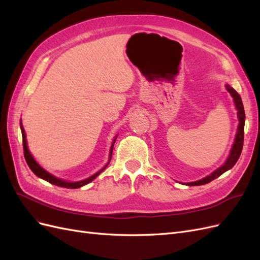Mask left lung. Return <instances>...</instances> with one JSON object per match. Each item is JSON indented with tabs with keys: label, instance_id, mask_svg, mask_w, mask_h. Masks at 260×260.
I'll return each instance as SVG.
<instances>
[{
	"label": "left lung",
	"instance_id": "left-lung-1",
	"mask_svg": "<svg viewBox=\"0 0 260 260\" xmlns=\"http://www.w3.org/2000/svg\"><path fill=\"white\" fill-rule=\"evenodd\" d=\"M226 89L228 92L232 95V97L234 98V103H235V106L237 111V115H238V120H240V123H238V129H237V133H236V138H235V142L233 144L232 147V151H231L230 156L228 158V160L225 162L223 166H221L220 168H217L216 171H214L210 176L203 178L201 180H197V181H193V182H188V186H200V185H205L208 184V182L212 181L213 179L217 178L223 173H225L226 171L231 170L236 162L237 159L240 158V155L242 153L243 150V143H244V125H245V111H244V106H243V103H242V98L238 94L236 90L231 87L230 85L226 84Z\"/></svg>",
	"mask_w": 260,
	"mask_h": 260
}]
</instances>
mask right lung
<instances>
[{
    "label": "right lung",
    "mask_w": 260,
    "mask_h": 260,
    "mask_svg": "<svg viewBox=\"0 0 260 260\" xmlns=\"http://www.w3.org/2000/svg\"><path fill=\"white\" fill-rule=\"evenodd\" d=\"M20 129H22V136H23V149H24V156H25V159H26V162H27L28 166H29V168H30V170L32 171V173H34L35 175H36V176H38V177H40V178H43V179L47 180L48 182H50V184H52V185L60 186V187H64V188H72V189L80 188V187H82V186H84V185L88 184V182H90V181H92L93 179H95V178L98 176V175H100V174L105 170V168L107 167V165L109 164V162H108V164H107L106 166H105V167L103 168V170H101L100 172H97L96 174H94L93 176H90V177H88V178H86V179H84V180H81V181L70 182V181H66V180L59 179V178H57V177L52 176L51 174H49L48 172H46V171L44 170V168H41V167L37 164L36 160L34 159L32 155H31V154L29 153V151H28L27 142H26V136H25V131H24V128H23V125H22V122H20ZM114 143H115V141L113 142V145H111V147H110L109 159H111V154H113Z\"/></svg>",
    "instance_id": "1"
}]
</instances>
